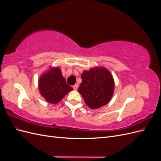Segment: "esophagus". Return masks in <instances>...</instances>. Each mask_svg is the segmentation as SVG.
<instances>
[{
	"mask_svg": "<svg viewBox=\"0 0 161 161\" xmlns=\"http://www.w3.org/2000/svg\"><path fill=\"white\" fill-rule=\"evenodd\" d=\"M78 87H79V85L75 84L74 86H73V89H74L75 90H76L78 89Z\"/></svg>",
	"mask_w": 161,
	"mask_h": 161,
	"instance_id": "34e87169",
	"label": "esophagus"
}]
</instances>
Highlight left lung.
Segmentation results:
<instances>
[{"label": "left lung", "instance_id": "1", "mask_svg": "<svg viewBox=\"0 0 161 161\" xmlns=\"http://www.w3.org/2000/svg\"><path fill=\"white\" fill-rule=\"evenodd\" d=\"M79 92L86 105L96 109L108 104L114 95L115 82L111 72L103 66L91 68L81 75Z\"/></svg>", "mask_w": 161, "mask_h": 161}]
</instances>
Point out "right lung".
<instances>
[{"label": "right lung", "mask_w": 161, "mask_h": 161, "mask_svg": "<svg viewBox=\"0 0 161 161\" xmlns=\"http://www.w3.org/2000/svg\"><path fill=\"white\" fill-rule=\"evenodd\" d=\"M40 95L52 104L59 103L68 92L73 90L66 83L60 67H50L41 75L38 80Z\"/></svg>", "instance_id": "add662e5"}]
</instances>
